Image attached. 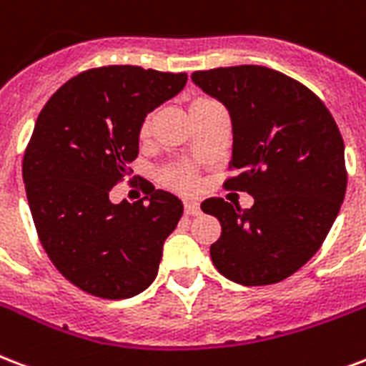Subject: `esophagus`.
Instances as JSON below:
<instances>
[{
  "instance_id": "1",
  "label": "esophagus",
  "mask_w": 366,
  "mask_h": 366,
  "mask_svg": "<svg viewBox=\"0 0 366 366\" xmlns=\"http://www.w3.org/2000/svg\"><path fill=\"white\" fill-rule=\"evenodd\" d=\"M184 211H186V214H199V203L188 199L184 203Z\"/></svg>"
}]
</instances>
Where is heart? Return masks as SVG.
Returning <instances> with one entry per match:
<instances>
[{"instance_id": "b5f03b06", "label": "heart", "mask_w": 366, "mask_h": 366, "mask_svg": "<svg viewBox=\"0 0 366 366\" xmlns=\"http://www.w3.org/2000/svg\"><path fill=\"white\" fill-rule=\"evenodd\" d=\"M207 103L211 102H209V99H195V102L192 103L189 111H192V109L202 107V105H207ZM149 132H152V117H147L146 121H144L142 130H139V136H142V138H147ZM167 180H169L174 188H180V189L195 188V182H197V180H195V174L192 172V169L186 167V164H180V167L171 169V171L167 172Z\"/></svg>"}]
</instances>
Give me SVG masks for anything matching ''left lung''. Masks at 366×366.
<instances>
[{"label": "left lung", "mask_w": 366, "mask_h": 366, "mask_svg": "<svg viewBox=\"0 0 366 366\" xmlns=\"http://www.w3.org/2000/svg\"><path fill=\"white\" fill-rule=\"evenodd\" d=\"M192 80L230 115V164L239 177L227 186L255 199L251 209L220 197L202 203L222 227L213 264L242 286L280 282L319 251L344 203L338 124L309 88L267 66L197 71Z\"/></svg>", "instance_id": "obj_1"}]
</instances>
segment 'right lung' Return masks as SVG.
I'll return each mask as SVG.
<instances>
[{"mask_svg":"<svg viewBox=\"0 0 366 366\" xmlns=\"http://www.w3.org/2000/svg\"><path fill=\"white\" fill-rule=\"evenodd\" d=\"M186 80V72L132 65L92 69L63 84L38 115L22 161L30 213L55 269L88 294L132 297L157 276L182 202L152 188L136 203H113L109 192L130 174L147 113Z\"/></svg>","mask_w":366,"mask_h":366,"instance_id":"right-lung-1","label":"right lung"}]
</instances>
